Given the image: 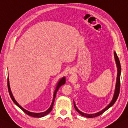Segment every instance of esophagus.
<instances>
[{
    "instance_id": "esophagus-1",
    "label": "esophagus",
    "mask_w": 128,
    "mask_h": 128,
    "mask_svg": "<svg viewBox=\"0 0 128 128\" xmlns=\"http://www.w3.org/2000/svg\"><path fill=\"white\" fill-rule=\"evenodd\" d=\"M69 73H70V74H71V73H72V72H69Z\"/></svg>"
}]
</instances>
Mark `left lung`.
<instances>
[{"label": "left lung", "mask_w": 128, "mask_h": 128, "mask_svg": "<svg viewBox=\"0 0 128 128\" xmlns=\"http://www.w3.org/2000/svg\"><path fill=\"white\" fill-rule=\"evenodd\" d=\"M114 58H115V61L116 62V65L117 67V77H116V89H115V92L113 96V98L111 102L108 105V106L105 108L104 109L102 110L101 111H100L94 114H86L84 113V112H82L81 111H80L77 108L76 106V103L74 101V106L75 108V109L76 110L77 112H78L79 113L82 115V116H84L86 118H94L96 117L100 116V115L102 114L103 112H104L108 109L110 108L112 106H113V104L116 102V99H118V97L119 96V92H120V74H121V66H120V62L119 59L118 57L117 56V54L116 52H114Z\"/></svg>", "instance_id": "1"}]
</instances>
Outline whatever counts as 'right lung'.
<instances>
[{"label": "right lung", "mask_w": 128, "mask_h": 128, "mask_svg": "<svg viewBox=\"0 0 128 128\" xmlns=\"http://www.w3.org/2000/svg\"><path fill=\"white\" fill-rule=\"evenodd\" d=\"M65 83H66V77L63 76L59 80V82H58V83L56 84V89H55V91L54 92V95H53V99H52V104L49 107V108L46 110V112H29L26 110V109H24L17 102L16 100V99L13 96V95H12V91H11V89H10V84H9V78H8V91H9V93L11 99H12V100L13 101V102H14L15 104H16V106H18L20 109H21L22 111H23L25 113H26V114L28 115L29 116H31L32 117H35V118H42V117H43L45 116H46L48 114H49L50 112L52 111V106H53V104H54V100H55V98H56V92L58 90V89L62 85H64Z\"/></svg>", "instance_id": "obj_1"}]
</instances>
